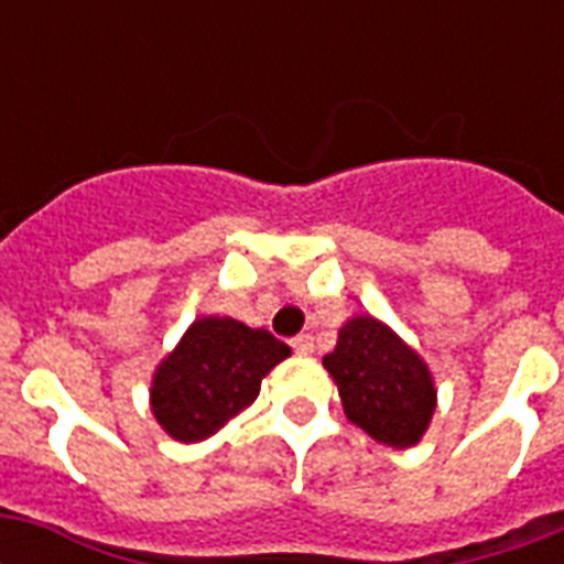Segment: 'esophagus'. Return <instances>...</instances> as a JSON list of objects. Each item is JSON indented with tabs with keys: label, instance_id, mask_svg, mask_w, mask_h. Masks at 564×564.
Returning a JSON list of instances; mask_svg holds the SVG:
<instances>
[{
	"label": "esophagus",
	"instance_id": "1",
	"mask_svg": "<svg viewBox=\"0 0 564 564\" xmlns=\"http://www.w3.org/2000/svg\"><path fill=\"white\" fill-rule=\"evenodd\" d=\"M290 345H292V351H295V354H313V351H316V343H313V336H310V334L295 336Z\"/></svg>",
	"mask_w": 564,
	"mask_h": 564
}]
</instances>
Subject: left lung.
Returning a JSON list of instances; mask_svg holds the SVG:
<instances>
[{
  "mask_svg": "<svg viewBox=\"0 0 564 564\" xmlns=\"http://www.w3.org/2000/svg\"><path fill=\"white\" fill-rule=\"evenodd\" d=\"M345 415L389 447H410L427 430L436 410V389L427 366L383 322L357 316L339 330L325 357Z\"/></svg>",
  "mask_w": 564,
  "mask_h": 564,
  "instance_id": "1",
  "label": "left lung"
}]
</instances>
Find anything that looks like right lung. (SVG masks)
Returning a JSON list of instances; mask_svg holds the SVG:
<instances>
[{"label": "right lung", "instance_id": "right-lung-1", "mask_svg": "<svg viewBox=\"0 0 564 564\" xmlns=\"http://www.w3.org/2000/svg\"><path fill=\"white\" fill-rule=\"evenodd\" d=\"M290 357V345L237 318L193 322L152 383V412L178 442H202L246 410L260 380Z\"/></svg>", "mask_w": 564, "mask_h": 564}]
</instances>
